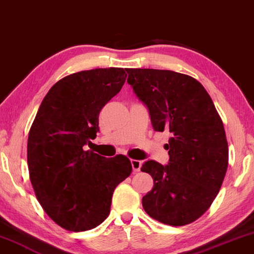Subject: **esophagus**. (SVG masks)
Segmentation results:
<instances>
[{
	"instance_id": "1",
	"label": "esophagus",
	"mask_w": 254,
	"mask_h": 254,
	"mask_svg": "<svg viewBox=\"0 0 254 254\" xmlns=\"http://www.w3.org/2000/svg\"><path fill=\"white\" fill-rule=\"evenodd\" d=\"M131 168H133L134 172H138L141 170V162L138 159H131Z\"/></svg>"
}]
</instances>
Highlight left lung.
<instances>
[{"label": "left lung", "mask_w": 254, "mask_h": 254, "mask_svg": "<svg viewBox=\"0 0 254 254\" xmlns=\"http://www.w3.org/2000/svg\"><path fill=\"white\" fill-rule=\"evenodd\" d=\"M127 82L147 106L155 130L172 134L168 165L149 161L141 171L154 179L142 197L145 213L164 224H190L216 197L228 169V142L220 116L200 82L159 69H127Z\"/></svg>", "instance_id": "left-lung-1"}]
</instances>
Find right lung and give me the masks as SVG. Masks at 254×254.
Masks as SVG:
<instances>
[{"instance_id":"1","label":"right lung","mask_w":254,"mask_h":254,"mask_svg":"<svg viewBox=\"0 0 254 254\" xmlns=\"http://www.w3.org/2000/svg\"><path fill=\"white\" fill-rule=\"evenodd\" d=\"M123 68L75 72L52 86L27 140V166L37 199L69 231L96 228L109 216L116 187L131 172L130 161L85 150L99 131L98 116L126 81Z\"/></svg>"}]
</instances>
